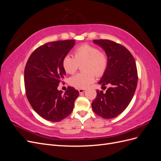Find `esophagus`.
Instances as JSON below:
<instances>
[{
	"label": "esophagus",
	"instance_id": "1",
	"mask_svg": "<svg viewBox=\"0 0 161 161\" xmlns=\"http://www.w3.org/2000/svg\"><path fill=\"white\" fill-rule=\"evenodd\" d=\"M85 91H86V89H79V92H80V93H82V92H84Z\"/></svg>",
	"mask_w": 161,
	"mask_h": 161
}]
</instances>
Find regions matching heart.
Here are the masks:
<instances>
[{
	"label": "heart",
	"instance_id": "heart-1",
	"mask_svg": "<svg viewBox=\"0 0 161 161\" xmlns=\"http://www.w3.org/2000/svg\"><path fill=\"white\" fill-rule=\"evenodd\" d=\"M74 57L66 55L62 60V67L68 74H73L82 64L85 72L71 76L69 84L78 89H85L92 83L97 76L104 75L108 65V58L106 53L100 51L97 47L83 44L77 47L74 51Z\"/></svg>",
	"mask_w": 161,
	"mask_h": 161
}]
</instances>
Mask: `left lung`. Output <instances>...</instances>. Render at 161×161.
Returning <instances> with one entry per match:
<instances>
[{
	"mask_svg": "<svg viewBox=\"0 0 161 161\" xmlns=\"http://www.w3.org/2000/svg\"><path fill=\"white\" fill-rule=\"evenodd\" d=\"M93 42L103 47L108 58V68L99 84L109 87L105 92L97 91L92 108L101 118H114L122 113L133 98L138 83L137 68L133 56L124 46L109 40Z\"/></svg>",
	"mask_w": 161,
	"mask_h": 161,
	"instance_id": "8db88e82",
	"label": "left lung"
}]
</instances>
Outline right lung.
<instances>
[{
	"label": "right lung",
	"instance_id": "1",
	"mask_svg": "<svg viewBox=\"0 0 161 161\" xmlns=\"http://www.w3.org/2000/svg\"><path fill=\"white\" fill-rule=\"evenodd\" d=\"M75 43L74 40L47 42L34 50L27 62L24 71L27 98L33 110L46 120L60 121L69 116L79 95L72 86L64 93L58 90L66 75L63 58Z\"/></svg>",
	"mask_w": 161,
	"mask_h": 161
}]
</instances>
